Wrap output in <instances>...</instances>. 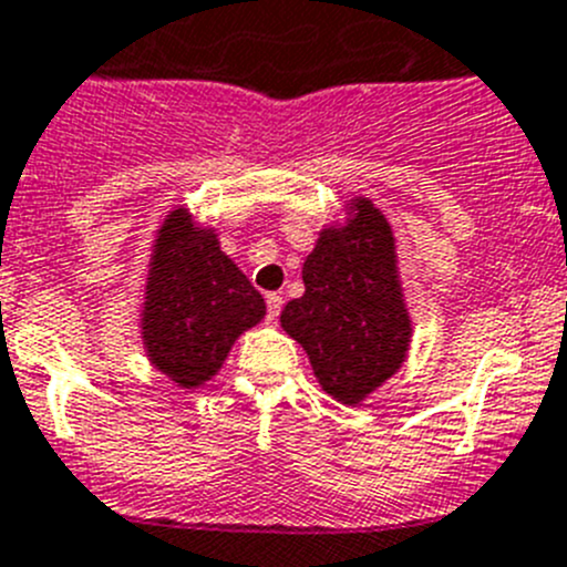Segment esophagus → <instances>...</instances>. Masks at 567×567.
<instances>
[{
	"mask_svg": "<svg viewBox=\"0 0 567 567\" xmlns=\"http://www.w3.org/2000/svg\"><path fill=\"white\" fill-rule=\"evenodd\" d=\"M266 305H268V321H277L279 310H282V296H279V293H268L266 296Z\"/></svg>",
	"mask_w": 567,
	"mask_h": 567,
	"instance_id": "esophagus-1",
	"label": "esophagus"
}]
</instances>
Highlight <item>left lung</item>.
Listing matches in <instances>:
<instances>
[{
	"label": "left lung",
	"mask_w": 567,
	"mask_h": 567,
	"mask_svg": "<svg viewBox=\"0 0 567 567\" xmlns=\"http://www.w3.org/2000/svg\"><path fill=\"white\" fill-rule=\"evenodd\" d=\"M301 279L305 293L285 305L279 324L308 352L321 391L361 405L403 369L414 338L394 229L374 200H343V218L321 226Z\"/></svg>",
	"instance_id": "obj_1"
}]
</instances>
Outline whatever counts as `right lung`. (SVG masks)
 Returning a JSON list of instances; mask_svg holds the SVG:
<instances>
[{
  "label": "right lung",
  "instance_id": "add662e5",
  "mask_svg": "<svg viewBox=\"0 0 567 567\" xmlns=\"http://www.w3.org/2000/svg\"><path fill=\"white\" fill-rule=\"evenodd\" d=\"M266 319V301L218 229L173 206L153 235L140 301V338L156 372L178 389H198L224 369L231 347Z\"/></svg>",
  "mask_w": 567,
  "mask_h": 567
}]
</instances>
